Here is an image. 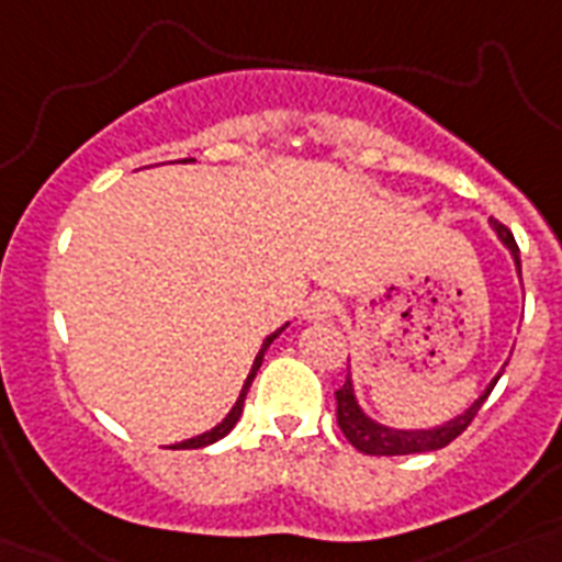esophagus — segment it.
<instances>
[{
    "label": "esophagus",
    "mask_w": 562,
    "mask_h": 562,
    "mask_svg": "<svg viewBox=\"0 0 562 562\" xmlns=\"http://www.w3.org/2000/svg\"><path fill=\"white\" fill-rule=\"evenodd\" d=\"M335 308H338V300L333 294H326V291H317L312 297L306 300V306H303V317L306 321H326V317L335 315Z\"/></svg>",
    "instance_id": "34e87169"
}]
</instances>
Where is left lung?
<instances>
[{
    "label": "left lung",
    "mask_w": 562,
    "mask_h": 562,
    "mask_svg": "<svg viewBox=\"0 0 562 562\" xmlns=\"http://www.w3.org/2000/svg\"><path fill=\"white\" fill-rule=\"evenodd\" d=\"M490 227L496 229V236L505 241V247L510 250L516 262V273L522 277V262H519V247L514 241V233L505 227V224H498L496 218H490ZM502 375V373H498ZM498 375L493 382L484 387L479 400L472 402L470 408L458 414V417L446 419L443 426L435 428H391L382 426V423H375L370 419L364 411H361L359 400H356V391H352V379L344 382V387L335 391V400H338V426H341L344 437L350 440L359 452L364 454H417V452H435V449H443L454 440V437L467 431V426L472 423V417L479 414V408L484 405V400L490 396V391L496 387Z\"/></svg>",
    "instance_id": "obj_1"
}]
</instances>
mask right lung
Listing matches in <instances>:
<instances>
[{"label":"right lung","instance_id":"add662e5","mask_svg":"<svg viewBox=\"0 0 562 562\" xmlns=\"http://www.w3.org/2000/svg\"><path fill=\"white\" fill-rule=\"evenodd\" d=\"M285 326H289V324H285ZM285 326H280V329H277V333H271V335H268V338H265L262 350L256 352V359H254V368H250V373H247V379H245V387H241V393H238L236 405H233V408H229V414H227V417L221 419V423H218V426H215V428H210V431H203V435H198V437H189V440H183V443H178V446H171V449H201V446H210V443H215V440H221V437H227L229 431H233V426H236V423H238V417H241V408H245V396H247V391H250V382H254L256 370L262 368L265 350H268V347H271V344H273V338H280V333H282V329H285Z\"/></svg>","mask_w":562,"mask_h":562}]
</instances>
